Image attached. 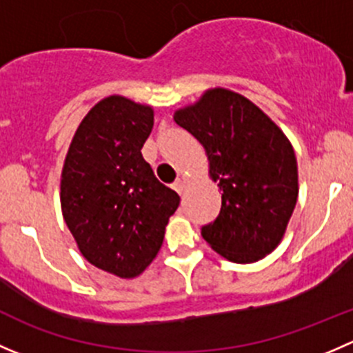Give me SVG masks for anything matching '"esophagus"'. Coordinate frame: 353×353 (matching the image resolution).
<instances>
[{
    "label": "esophagus",
    "mask_w": 353,
    "mask_h": 353,
    "mask_svg": "<svg viewBox=\"0 0 353 353\" xmlns=\"http://www.w3.org/2000/svg\"><path fill=\"white\" fill-rule=\"evenodd\" d=\"M174 190H176L179 194H183L184 190H186V181H184L183 177H179V179L174 183Z\"/></svg>",
    "instance_id": "34e87169"
}]
</instances>
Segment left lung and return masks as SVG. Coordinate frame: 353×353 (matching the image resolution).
<instances>
[{
  "instance_id": "obj_1",
  "label": "left lung",
  "mask_w": 353,
  "mask_h": 353,
  "mask_svg": "<svg viewBox=\"0 0 353 353\" xmlns=\"http://www.w3.org/2000/svg\"><path fill=\"white\" fill-rule=\"evenodd\" d=\"M208 157V174L222 191L215 222L203 239L232 263H254L275 251L299 196L297 159L282 130L237 92L216 87L174 112Z\"/></svg>"
}]
</instances>
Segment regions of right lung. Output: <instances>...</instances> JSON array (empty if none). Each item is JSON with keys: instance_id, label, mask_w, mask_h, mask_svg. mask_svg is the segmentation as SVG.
Here are the masks:
<instances>
[{"instance_id": "right-lung-1", "label": "right lung", "mask_w": 353, "mask_h": 353, "mask_svg": "<svg viewBox=\"0 0 353 353\" xmlns=\"http://www.w3.org/2000/svg\"><path fill=\"white\" fill-rule=\"evenodd\" d=\"M154 108L109 95L78 124L61 170V212L81 256L119 279L154 261L179 194L163 186L141 147Z\"/></svg>"}]
</instances>
